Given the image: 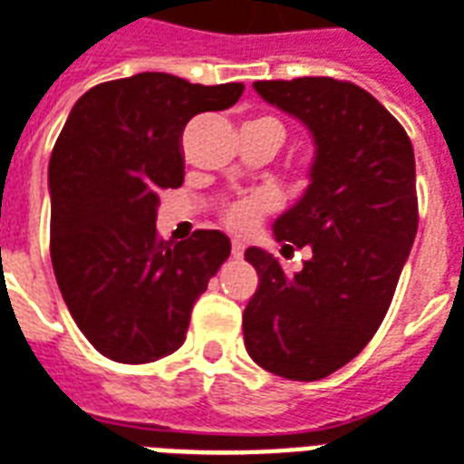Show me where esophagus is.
Masks as SVG:
<instances>
[{
  "instance_id": "obj_1",
  "label": "esophagus",
  "mask_w": 464,
  "mask_h": 464,
  "mask_svg": "<svg viewBox=\"0 0 464 464\" xmlns=\"http://www.w3.org/2000/svg\"><path fill=\"white\" fill-rule=\"evenodd\" d=\"M245 242H239V239H235V242H232V254H235V256H242V254H245Z\"/></svg>"
}]
</instances>
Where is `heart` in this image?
Instances as JSON below:
<instances>
[{
	"label": "heart",
	"mask_w": 464,
	"mask_h": 464,
	"mask_svg": "<svg viewBox=\"0 0 464 464\" xmlns=\"http://www.w3.org/2000/svg\"><path fill=\"white\" fill-rule=\"evenodd\" d=\"M264 210H266V203L261 198H242L225 210V225L235 232H249L256 227Z\"/></svg>",
	"instance_id": "1"
}]
</instances>
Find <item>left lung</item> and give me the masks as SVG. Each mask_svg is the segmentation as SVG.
<instances>
[{"label": "left lung", "mask_w": 464, "mask_h": 464, "mask_svg": "<svg viewBox=\"0 0 464 464\" xmlns=\"http://www.w3.org/2000/svg\"><path fill=\"white\" fill-rule=\"evenodd\" d=\"M254 90L311 131L301 200L274 222L284 246L313 256L288 276L249 246L259 288L242 315L249 357L294 382L325 379L382 325L418 229L409 134L367 90L333 78L259 80Z\"/></svg>", "instance_id": "left-lung-1"}]
</instances>
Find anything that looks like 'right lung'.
Instances as JSON below:
<instances>
[{"instance_id": "1", "label": "right lung", "mask_w": 464, "mask_h": 464, "mask_svg": "<svg viewBox=\"0 0 464 464\" xmlns=\"http://www.w3.org/2000/svg\"><path fill=\"white\" fill-rule=\"evenodd\" d=\"M242 92V82L139 72L72 104L48 163L51 261L72 320L104 357L146 364L179 350L193 303L229 256L218 229L161 242L156 210L159 193L186 176L188 121L227 110Z\"/></svg>"}]
</instances>
